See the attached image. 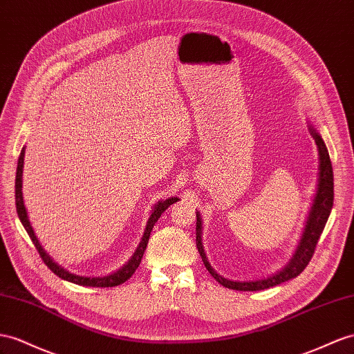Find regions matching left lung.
<instances>
[{
  "label": "left lung",
  "mask_w": 354,
  "mask_h": 354,
  "mask_svg": "<svg viewBox=\"0 0 354 354\" xmlns=\"http://www.w3.org/2000/svg\"><path fill=\"white\" fill-rule=\"evenodd\" d=\"M310 131L313 138L315 139L317 147H319L320 153V180H319V192L314 198V205L311 207L310 216H308L306 221V229L304 232V236L301 239V243L295 252L293 259L290 260V263L279 270L278 274L272 275L265 279H257V281H230L225 279L221 275L216 274L209 265V261L206 259L205 250L202 245V221L201 215L196 214L197 223H196V245L198 250V254H201L203 265L206 266L207 272L218 281V283L224 287L232 288V290H239V292H257V290H265L269 287L278 286L284 281H288L292 278H296L301 272L308 266L311 261V257L314 256V251L317 247V242H319L323 229L326 225V221L329 218L330 209L333 206V170H332V162L328 148L320 138V134L317 133L313 127L310 125Z\"/></svg>",
  "instance_id": "8db88e82"
}]
</instances>
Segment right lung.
I'll use <instances>...</instances> for the list:
<instances>
[{
	"label": "right lung",
	"instance_id": "add662e5",
	"mask_svg": "<svg viewBox=\"0 0 354 354\" xmlns=\"http://www.w3.org/2000/svg\"><path fill=\"white\" fill-rule=\"evenodd\" d=\"M24 153H25V149L21 151L19 160H17V169H16V183H15L16 211H17V215H19V220H21V223L24 224V227H25L26 233L30 234V238H31V241H32V243H34V247L37 248L41 260L44 261V265H46L57 277H59V278H62V279H66V281H70V283H75V284H77V286H86V287H115V286H120V284L125 283V281L129 279V278L134 274L136 269H138L139 265H140L142 257H143V252H145V250H147V245H148V241H149V236H151V232H152L153 224H156V223L158 221L161 214L165 212L170 205H174L175 202H178V197L167 198V201H162V202H160L156 207H153V212H152L151 216H149V221H148V224H147V229H145L143 238H142V241H140V243H139V247H138V250H136V252L133 254L131 260H130L129 263H127L124 268H121L120 270H116L115 274L107 275V277H100V278L79 277V275H75V274H70V272H67L66 269H62L61 266H58V265L55 263V261H53V260L46 254V251H44V250L41 248L39 239L35 238L34 230H32L31 224H30V220H28V215H26V211H25L24 197H22Z\"/></svg>",
	"mask_w": 354,
	"mask_h": 354
}]
</instances>
